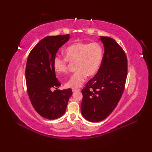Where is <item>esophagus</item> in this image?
<instances>
[{
	"label": "esophagus",
	"instance_id": "obj_1",
	"mask_svg": "<svg viewBox=\"0 0 152 152\" xmlns=\"http://www.w3.org/2000/svg\"><path fill=\"white\" fill-rule=\"evenodd\" d=\"M72 91H73V92L78 91H80V89H75V88H73V89H72Z\"/></svg>",
	"mask_w": 152,
	"mask_h": 152
}]
</instances>
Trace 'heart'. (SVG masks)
I'll use <instances>...</instances> for the list:
<instances>
[{"mask_svg": "<svg viewBox=\"0 0 152 152\" xmlns=\"http://www.w3.org/2000/svg\"><path fill=\"white\" fill-rule=\"evenodd\" d=\"M65 57L55 56L53 67L58 75L67 72L68 62H75L77 71L66 83L68 88L77 89L83 85L87 75L93 76L99 70L102 65L103 49L96 42H76L72 43L64 50Z\"/></svg>", "mask_w": 152, "mask_h": 152, "instance_id": "obj_1", "label": "heart"}]
</instances>
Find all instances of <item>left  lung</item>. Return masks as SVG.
<instances>
[{
  "instance_id": "8db88e82",
  "label": "left lung",
  "mask_w": 152,
  "mask_h": 152,
  "mask_svg": "<svg viewBox=\"0 0 152 152\" xmlns=\"http://www.w3.org/2000/svg\"><path fill=\"white\" fill-rule=\"evenodd\" d=\"M104 55L97 74L82 90V115L96 122L106 119L117 106L123 93L127 75V59L114 39L100 37Z\"/></svg>"
}]
</instances>
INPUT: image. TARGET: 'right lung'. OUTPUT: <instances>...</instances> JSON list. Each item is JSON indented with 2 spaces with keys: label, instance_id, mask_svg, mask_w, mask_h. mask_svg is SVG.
Returning <instances> with one entry per match:
<instances>
[{
  "label": "right lung",
  "instance_id": "add662e5",
  "mask_svg": "<svg viewBox=\"0 0 152 152\" xmlns=\"http://www.w3.org/2000/svg\"><path fill=\"white\" fill-rule=\"evenodd\" d=\"M69 39V34L45 37L33 48L27 59L25 77L29 98L36 111L48 119L63 115L72 95L70 88L51 91L61 86L56 77L54 59Z\"/></svg>",
  "mask_w": 152,
  "mask_h": 152
}]
</instances>
